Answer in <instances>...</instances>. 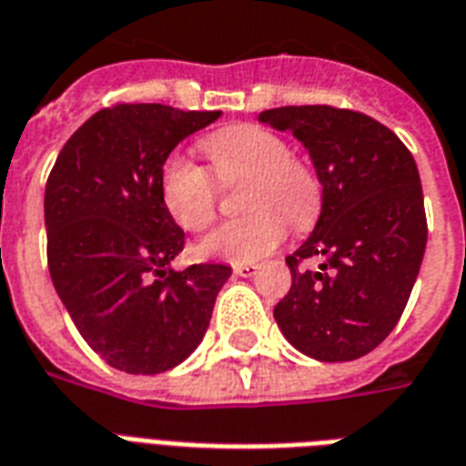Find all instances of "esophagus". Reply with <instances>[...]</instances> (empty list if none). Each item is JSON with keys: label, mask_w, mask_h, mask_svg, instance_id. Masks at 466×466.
Returning <instances> with one entry per match:
<instances>
[{"label": "esophagus", "mask_w": 466, "mask_h": 466, "mask_svg": "<svg viewBox=\"0 0 466 466\" xmlns=\"http://www.w3.org/2000/svg\"><path fill=\"white\" fill-rule=\"evenodd\" d=\"M233 272L238 277H252V274H258V265H252V262H238V265H233Z\"/></svg>", "instance_id": "34e87169"}]
</instances>
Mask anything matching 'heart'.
I'll list each match as a JSON object with an SVG mask.
<instances>
[{"mask_svg": "<svg viewBox=\"0 0 466 466\" xmlns=\"http://www.w3.org/2000/svg\"><path fill=\"white\" fill-rule=\"evenodd\" d=\"M221 182L245 177L240 207L248 214L223 223L199 243V255L223 262L265 258L294 228L313 223L320 207L319 177L289 155V143L259 124H233L199 143ZM160 199L177 226L199 233L216 216V182L207 167L184 153H169L160 167Z\"/></svg>", "mask_w": 466, "mask_h": 466, "instance_id": "b5f03b06", "label": "heart"}]
</instances>
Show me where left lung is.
I'll list each match as a JSON object with an SVG mask.
<instances>
[{"label":"left lung","mask_w":466,"mask_h":466,"mask_svg":"<svg viewBox=\"0 0 466 466\" xmlns=\"http://www.w3.org/2000/svg\"><path fill=\"white\" fill-rule=\"evenodd\" d=\"M262 124L309 150L323 187L316 228L294 255L274 306L284 338L320 362L367 355L401 319L428 243L416 160L394 131L360 111L282 106ZM319 258V270L300 267Z\"/></svg>","instance_id":"8db88e82"}]
</instances>
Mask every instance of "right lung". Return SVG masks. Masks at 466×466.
<instances>
[{
  "label": "right lung",
  "mask_w": 466,
  "mask_h": 466,
  "mask_svg": "<svg viewBox=\"0 0 466 466\" xmlns=\"http://www.w3.org/2000/svg\"><path fill=\"white\" fill-rule=\"evenodd\" d=\"M221 111L116 104L79 126L46 184L48 269L86 345L128 374H160L207 333L228 265L175 272L184 230L160 199V167Z\"/></svg>",
  "instance_id": "add662e5"
}]
</instances>
